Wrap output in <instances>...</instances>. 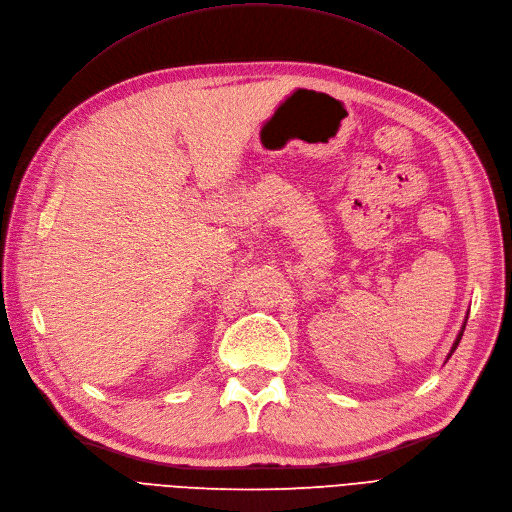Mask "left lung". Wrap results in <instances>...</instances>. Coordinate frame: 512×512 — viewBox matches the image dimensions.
Here are the masks:
<instances>
[{
	"instance_id": "1",
	"label": "left lung",
	"mask_w": 512,
	"mask_h": 512,
	"mask_svg": "<svg viewBox=\"0 0 512 512\" xmlns=\"http://www.w3.org/2000/svg\"><path fill=\"white\" fill-rule=\"evenodd\" d=\"M467 319H469V312H467V316H465V323H462V327H460V331H458V335H456V339H454V344H452V350H450V354L446 356V360L454 354V350L458 348V344H460V337H462V333H465V327H467Z\"/></svg>"
}]
</instances>
